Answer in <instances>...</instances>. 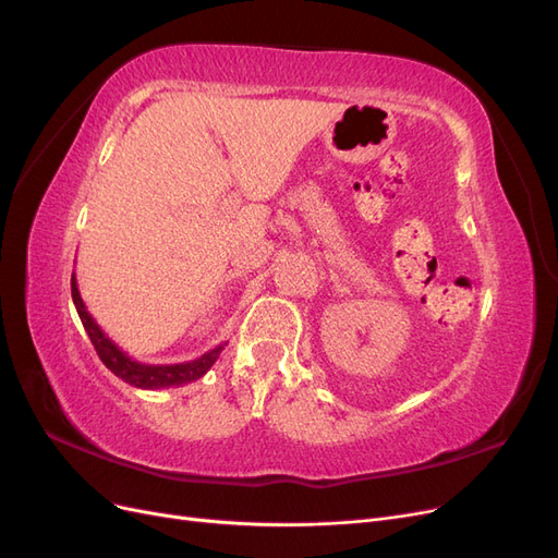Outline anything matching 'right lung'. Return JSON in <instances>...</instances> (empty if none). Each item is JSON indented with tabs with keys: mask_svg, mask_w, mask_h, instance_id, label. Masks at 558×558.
Returning <instances> with one entry per match:
<instances>
[{
	"mask_svg": "<svg viewBox=\"0 0 558 558\" xmlns=\"http://www.w3.org/2000/svg\"><path fill=\"white\" fill-rule=\"evenodd\" d=\"M72 300L76 305L78 318L83 328H86L90 342L97 351L99 361H102L116 377H121L125 384L137 386V388H165V386H183L191 384L199 377L207 375V369L216 363L218 353L223 351L226 344H218L216 349L202 353L195 361H185V363H174V365H146L140 361H132L123 349H118L105 330L95 324V318L88 314L86 305H83L76 277L72 275Z\"/></svg>",
	"mask_w": 558,
	"mask_h": 558,
	"instance_id": "add662e5",
	"label": "right lung"
}]
</instances>
